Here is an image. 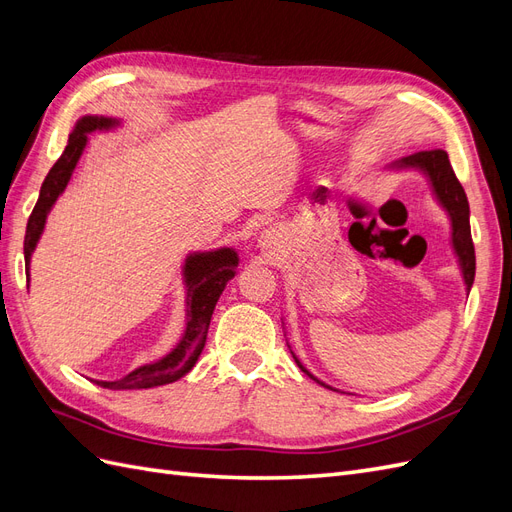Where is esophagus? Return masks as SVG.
Wrapping results in <instances>:
<instances>
[{
  "label": "esophagus",
  "mask_w": 512,
  "mask_h": 512,
  "mask_svg": "<svg viewBox=\"0 0 512 512\" xmlns=\"http://www.w3.org/2000/svg\"><path fill=\"white\" fill-rule=\"evenodd\" d=\"M260 245L265 247V250H275V247H280V232H277L275 228L265 230L260 237Z\"/></svg>",
  "instance_id": "esophagus-1"
}]
</instances>
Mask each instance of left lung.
<instances>
[{"label":"left lung","mask_w":512,"mask_h":512,"mask_svg":"<svg viewBox=\"0 0 512 512\" xmlns=\"http://www.w3.org/2000/svg\"><path fill=\"white\" fill-rule=\"evenodd\" d=\"M389 168L421 170V173L427 177L433 196H436L440 207L448 213V218H451L453 252L459 262L463 284H466V290L470 292V288L474 284V273H476V256H474V243H472V232H470V205H468L466 192H463L459 179L455 177V170H453L451 162H448V153L444 149L418 151V153H412V156H408V158H401L399 162L391 164ZM292 356H294V352H292ZM294 361H297L303 374L316 380L320 386H327V389L337 391V389H333V386L324 384L316 376L309 374L297 356H294Z\"/></svg>","instance_id":"obj_1"}]
</instances>
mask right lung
I'll return each instance as SVG.
<instances>
[{"mask_svg": "<svg viewBox=\"0 0 512 512\" xmlns=\"http://www.w3.org/2000/svg\"><path fill=\"white\" fill-rule=\"evenodd\" d=\"M119 119L113 117H98V115H85L79 121L68 138V145L61 153L59 160L53 164V168L46 175L38 203L29 215L27 230H25V271L29 277V262H32V254L44 232L46 215L53 209L55 200L59 194L66 190V185L74 173L79 158L83 156L87 145V134L96 130H113L119 126ZM239 256L232 247H220L213 252H196L185 258L183 265V282H185V331L179 339V344L170 350L160 361L141 365L128 376L121 380H94L98 386L113 391H128V389H153V386L170 384L179 378H183L188 371L196 365L200 352L207 342L209 322L213 316L215 303H218L222 290L226 288L228 280L237 275Z\"/></svg>", "mask_w": 512, "mask_h": 512, "instance_id": "right-lung-1", "label": "right lung"}]
</instances>
